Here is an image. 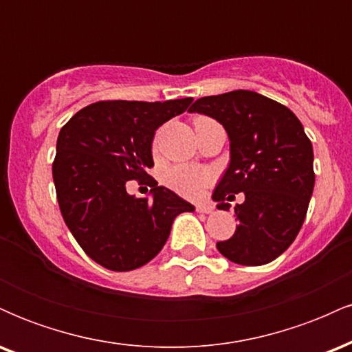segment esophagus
<instances>
[{
  "mask_svg": "<svg viewBox=\"0 0 352 352\" xmlns=\"http://www.w3.org/2000/svg\"><path fill=\"white\" fill-rule=\"evenodd\" d=\"M213 210H215V207H213L212 204H199V205H197V212H200V213H213Z\"/></svg>",
  "mask_w": 352,
  "mask_h": 352,
  "instance_id": "esophagus-1",
  "label": "esophagus"
}]
</instances>
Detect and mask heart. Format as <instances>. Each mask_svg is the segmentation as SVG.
<instances>
[{
	"label": "heart",
	"mask_w": 352,
	"mask_h": 352,
	"mask_svg": "<svg viewBox=\"0 0 352 352\" xmlns=\"http://www.w3.org/2000/svg\"><path fill=\"white\" fill-rule=\"evenodd\" d=\"M165 182L180 195L199 197L210 182V172L193 165H177L165 173Z\"/></svg>",
	"instance_id": "heart-1"
}]
</instances>
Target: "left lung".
Listing matches in <instances>:
<instances>
[{
  "label": "left lung",
  "mask_w": 352,
  "mask_h": 352,
  "mask_svg": "<svg viewBox=\"0 0 352 352\" xmlns=\"http://www.w3.org/2000/svg\"><path fill=\"white\" fill-rule=\"evenodd\" d=\"M188 112L212 117L228 134L230 164L213 192L217 208H230L225 200L245 193L235 207V233L218 241V252L245 266L276 260L300 233L314 188L313 145L300 119L245 89L201 98Z\"/></svg>",
  "instance_id": "8db88e82"
}]
</instances>
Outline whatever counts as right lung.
I'll return each instance as SVG.
<instances>
[{"instance_id":"obj_1","label":"right lung","mask_w":352,"mask_h":352,"mask_svg":"<svg viewBox=\"0 0 352 352\" xmlns=\"http://www.w3.org/2000/svg\"><path fill=\"white\" fill-rule=\"evenodd\" d=\"M192 100H100L60 129L52 164L60 213L80 248L104 268L131 272L148 263L175 217L195 210L153 179L151 199H135L125 188L129 180L151 177L155 131Z\"/></svg>"}]
</instances>
